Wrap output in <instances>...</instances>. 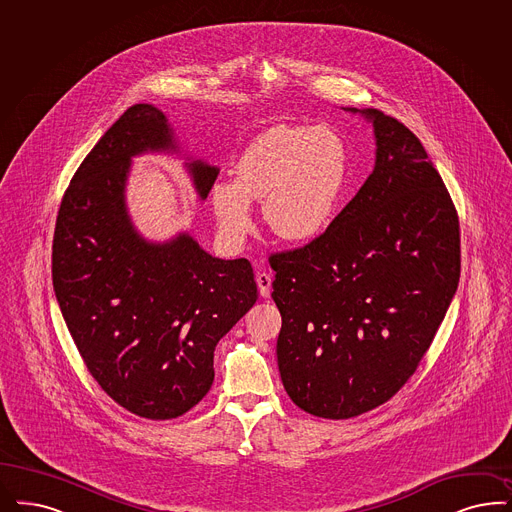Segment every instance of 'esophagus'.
<instances>
[{
    "label": "esophagus",
    "instance_id": "1",
    "mask_svg": "<svg viewBox=\"0 0 512 512\" xmlns=\"http://www.w3.org/2000/svg\"><path fill=\"white\" fill-rule=\"evenodd\" d=\"M256 283H258V290H260V296L269 298L271 296V275L269 273H258L256 275Z\"/></svg>",
    "mask_w": 512,
    "mask_h": 512
}]
</instances>
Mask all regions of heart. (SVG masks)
Listing matches in <instances>:
<instances>
[{"mask_svg":"<svg viewBox=\"0 0 512 512\" xmlns=\"http://www.w3.org/2000/svg\"><path fill=\"white\" fill-rule=\"evenodd\" d=\"M235 180L210 188L222 237L239 245L254 226L252 201L262 199L265 224L286 241H309L332 224L349 180V146L326 125H273L248 142Z\"/></svg>","mask_w":512,"mask_h":512,"instance_id":"1","label":"heart"}]
</instances>
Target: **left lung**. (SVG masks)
<instances>
[{
	"label": "left lung",
	"mask_w": 512,
	"mask_h": 512,
	"mask_svg": "<svg viewBox=\"0 0 512 512\" xmlns=\"http://www.w3.org/2000/svg\"><path fill=\"white\" fill-rule=\"evenodd\" d=\"M368 180L309 245L273 254L277 362L305 412L347 419L416 372L459 283V220L419 138L374 108Z\"/></svg>",
	"instance_id": "left-lung-1"
}]
</instances>
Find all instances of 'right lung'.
<instances>
[{
	"label": "right lung",
	"mask_w": 512,
	"mask_h": 512,
	"mask_svg": "<svg viewBox=\"0 0 512 512\" xmlns=\"http://www.w3.org/2000/svg\"><path fill=\"white\" fill-rule=\"evenodd\" d=\"M182 155L167 115L134 104L79 165L58 210L53 286L98 385L136 416H182L209 393L214 347L258 300L247 258H214L188 231L146 239L127 207L134 157ZM205 201L218 167L184 157Z\"/></svg>",
	"instance_id": "1"
}]
</instances>
